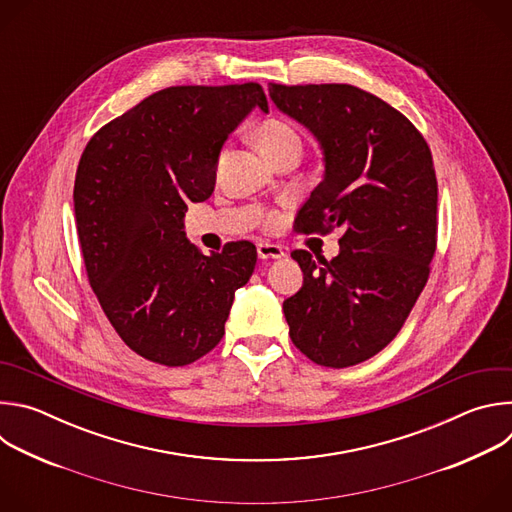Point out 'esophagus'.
<instances>
[{"label": "esophagus", "instance_id": "esophagus-1", "mask_svg": "<svg viewBox=\"0 0 512 512\" xmlns=\"http://www.w3.org/2000/svg\"><path fill=\"white\" fill-rule=\"evenodd\" d=\"M257 255L259 259L267 261V259H281L285 253L279 245H273V243H259L257 245Z\"/></svg>", "mask_w": 512, "mask_h": 512}]
</instances>
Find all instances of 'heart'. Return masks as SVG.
I'll list each match as a JSON object with an SVG mask.
<instances>
[{
  "mask_svg": "<svg viewBox=\"0 0 512 512\" xmlns=\"http://www.w3.org/2000/svg\"><path fill=\"white\" fill-rule=\"evenodd\" d=\"M257 141L269 160L285 150L300 148L302 145L298 131L281 119H265L257 127Z\"/></svg>",
  "mask_w": 512,
  "mask_h": 512,
  "instance_id": "obj_1",
  "label": "heart"
}]
</instances>
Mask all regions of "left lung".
I'll return each mask as SVG.
<instances>
[{
  "label": "left lung",
  "mask_w": 512,
  "mask_h": 512,
  "mask_svg": "<svg viewBox=\"0 0 512 512\" xmlns=\"http://www.w3.org/2000/svg\"><path fill=\"white\" fill-rule=\"evenodd\" d=\"M269 97L322 152V182L296 229L342 231L332 261L291 253L304 283L283 302L289 336L310 360L344 369L397 336L425 287L437 231L431 152L405 115L358 87L269 85Z\"/></svg>",
  "instance_id": "8db88e82"
}]
</instances>
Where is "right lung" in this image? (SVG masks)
Here are the masks:
<instances>
[{
    "label": "right lung",
    "instance_id": "obj_1",
    "mask_svg": "<svg viewBox=\"0 0 512 512\" xmlns=\"http://www.w3.org/2000/svg\"><path fill=\"white\" fill-rule=\"evenodd\" d=\"M253 109L269 113L257 83L170 87L101 127L81 156L75 216L91 287L152 362L184 367L210 352L253 275V243L202 255L184 233L188 202L212 194L223 145Z\"/></svg>",
    "mask_w": 512,
    "mask_h": 512
}]
</instances>
